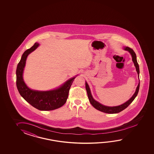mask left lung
Here are the masks:
<instances>
[{"mask_svg": "<svg viewBox=\"0 0 154 154\" xmlns=\"http://www.w3.org/2000/svg\"><path fill=\"white\" fill-rule=\"evenodd\" d=\"M123 48H124L125 51H127L129 52L130 53L131 56L132 57V60L134 63V66H135V68H136V71H137V73L138 78H139V72H140L139 66V64H138L137 62V56H136L135 53L134 52V51L133 49H131L128 47H125ZM139 86H140V81L139 82V84H138L135 93L129 100H128L127 102H125L124 103L119 105V106L110 107V106H107L102 105L101 103H100V102L96 101L95 99L93 98L88 84L87 83V82H85V88H86V90L88 96L89 101L90 102V103L91 104L92 106L94 108H96V109H97L100 111L106 113H110V114L117 113H119L120 112L122 111L123 110H124L125 109L127 108L128 106L130 105L132 102L133 101V100L135 99V98L137 97V94H138V92H139Z\"/></svg>", "mask_w": 154, "mask_h": 154, "instance_id": "1", "label": "left lung"}]
</instances>
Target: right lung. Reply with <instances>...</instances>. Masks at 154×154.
Returning a JSON list of instances; mask_svg holds the SVG:
<instances>
[{"instance_id":"obj_1","label":"right lung","mask_w":154,"mask_h":154,"mask_svg":"<svg viewBox=\"0 0 154 154\" xmlns=\"http://www.w3.org/2000/svg\"><path fill=\"white\" fill-rule=\"evenodd\" d=\"M39 46V43H35L22 55L16 72L17 88L20 95L35 108L40 111H51L60 108L65 104L70 86L77 75L69 79L58 88L52 90L38 91L29 88L23 80V70L27 56Z\"/></svg>"}]
</instances>
